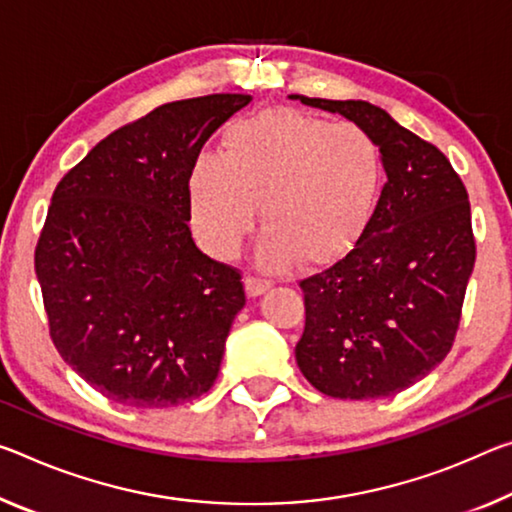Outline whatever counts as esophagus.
<instances>
[{
    "instance_id": "1",
    "label": "esophagus",
    "mask_w": 512,
    "mask_h": 512,
    "mask_svg": "<svg viewBox=\"0 0 512 512\" xmlns=\"http://www.w3.org/2000/svg\"><path fill=\"white\" fill-rule=\"evenodd\" d=\"M243 287H246V294L250 298H257V296H262V294H266V291H269L271 282L259 280V278H253V275H248L246 282H243Z\"/></svg>"
}]
</instances>
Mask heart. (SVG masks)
I'll return each mask as SVG.
<instances>
[{"label": "heart", "mask_w": 512, "mask_h": 512, "mask_svg": "<svg viewBox=\"0 0 512 512\" xmlns=\"http://www.w3.org/2000/svg\"><path fill=\"white\" fill-rule=\"evenodd\" d=\"M383 159L353 125L296 109L234 120L221 154H198L189 170L191 227L207 253L232 259L255 230L266 232L257 262L266 271L328 266L358 246L376 214Z\"/></svg>", "instance_id": "b5f03b06"}]
</instances>
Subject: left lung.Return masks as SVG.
<instances>
[{
	"mask_svg": "<svg viewBox=\"0 0 512 512\" xmlns=\"http://www.w3.org/2000/svg\"><path fill=\"white\" fill-rule=\"evenodd\" d=\"M289 97L367 132L387 175L358 246L300 282L305 330L296 362L335 399H387L426 378L451 351L476 259L467 189L435 145L385 109Z\"/></svg>",
	"mask_w": 512,
	"mask_h": 512,
	"instance_id": "8db88e82",
	"label": "left lung"
}]
</instances>
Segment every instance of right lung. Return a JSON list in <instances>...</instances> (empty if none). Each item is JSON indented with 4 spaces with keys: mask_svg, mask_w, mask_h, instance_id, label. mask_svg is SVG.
Instances as JSON below:
<instances>
[{
    "mask_svg": "<svg viewBox=\"0 0 512 512\" xmlns=\"http://www.w3.org/2000/svg\"><path fill=\"white\" fill-rule=\"evenodd\" d=\"M250 100L161 104L97 143L56 186L36 246L50 335L111 401L170 408L214 385L246 294L241 275L191 237L189 170Z\"/></svg>",
    "mask_w": 512,
    "mask_h": 512,
    "instance_id": "right-lung-1",
    "label": "right lung"
}]
</instances>
